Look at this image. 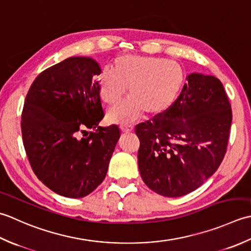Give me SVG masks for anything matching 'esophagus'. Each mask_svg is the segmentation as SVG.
<instances>
[{
    "label": "esophagus",
    "instance_id": "1",
    "mask_svg": "<svg viewBox=\"0 0 251 251\" xmlns=\"http://www.w3.org/2000/svg\"><path fill=\"white\" fill-rule=\"evenodd\" d=\"M120 129L122 132L127 133V132H131L133 130V126H121Z\"/></svg>",
    "mask_w": 251,
    "mask_h": 251
}]
</instances>
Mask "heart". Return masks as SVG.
<instances>
[{
    "mask_svg": "<svg viewBox=\"0 0 251 251\" xmlns=\"http://www.w3.org/2000/svg\"><path fill=\"white\" fill-rule=\"evenodd\" d=\"M184 78L182 66L176 60L124 55L114 60L112 71L105 69L97 75L96 83L100 100L109 106L118 104L129 88V99L108 112L110 121L127 125L144 110L159 115L171 108Z\"/></svg>",
    "mask_w": 251,
    "mask_h": 251,
    "instance_id": "b5f03b06",
    "label": "heart"
}]
</instances>
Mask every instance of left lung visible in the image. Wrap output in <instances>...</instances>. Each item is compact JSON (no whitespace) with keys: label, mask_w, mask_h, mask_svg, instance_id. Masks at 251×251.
<instances>
[{"label":"left lung","mask_w":251,"mask_h":251,"mask_svg":"<svg viewBox=\"0 0 251 251\" xmlns=\"http://www.w3.org/2000/svg\"><path fill=\"white\" fill-rule=\"evenodd\" d=\"M171 108L137 125V161L151 191L180 197L208 180L226 152L232 109L213 75L191 74Z\"/></svg>","instance_id":"left-lung-1"}]
</instances>
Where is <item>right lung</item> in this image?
<instances>
[{
	"label": "right lung",
	"instance_id": "add662e5",
	"mask_svg": "<svg viewBox=\"0 0 251 251\" xmlns=\"http://www.w3.org/2000/svg\"><path fill=\"white\" fill-rule=\"evenodd\" d=\"M100 71L90 57H69L42 71L25 96V154L39 180L61 196L93 192L104 181L120 137L118 126H99L104 110L93 78Z\"/></svg>",
	"mask_w": 251,
	"mask_h": 251
}]
</instances>
